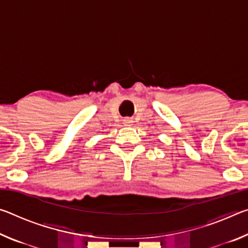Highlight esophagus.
Instances as JSON below:
<instances>
[{"instance_id":"34e87169","label":"esophagus","mask_w":248,"mask_h":248,"mask_svg":"<svg viewBox=\"0 0 248 248\" xmlns=\"http://www.w3.org/2000/svg\"><path fill=\"white\" fill-rule=\"evenodd\" d=\"M132 124V120L130 119V118H125V119H124V125H130Z\"/></svg>"}]
</instances>
